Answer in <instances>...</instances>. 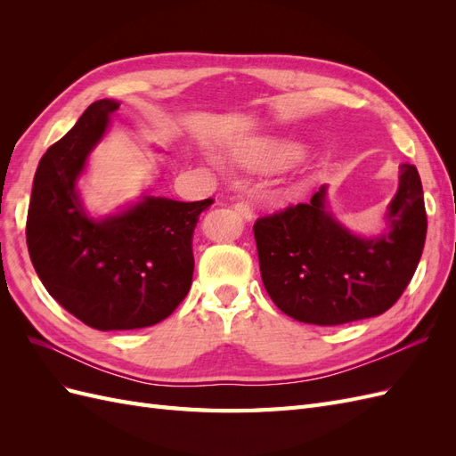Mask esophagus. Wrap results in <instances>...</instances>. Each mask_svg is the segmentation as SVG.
<instances>
[{
  "label": "esophagus",
  "mask_w": 456,
  "mask_h": 456,
  "mask_svg": "<svg viewBox=\"0 0 456 456\" xmlns=\"http://www.w3.org/2000/svg\"><path fill=\"white\" fill-rule=\"evenodd\" d=\"M233 209H236V213H240L245 220L253 218V207L247 201H238L236 205H233Z\"/></svg>",
  "instance_id": "obj_1"
}]
</instances>
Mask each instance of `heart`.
<instances>
[{
	"label": "heart",
	"mask_w": 456,
	"mask_h": 456,
	"mask_svg": "<svg viewBox=\"0 0 456 456\" xmlns=\"http://www.w3.org/2000/svg\"><path fill=\"white\" fill-rule=\"evenodd\" d=\"M298 158V150L291 144H258L245 151V161L255 169H278Z\"/></svg>",
	"instance_id": "1"
}]
</instances>
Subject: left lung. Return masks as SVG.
Instances as JSON below:
<instances>
[{"instance_id":"8db88e82","label":"left lung","mask_w":456,"mask_h":456,"mask_svg":"<svg viewBox=\"0 0 456 456\" xmlns=\"http://www.w3.org/2000/svg\"><path fill=\"white\" fill-rule=\"evenodd\" d=\"M386 220L388 233L354 236L325 209V186L310 203L260 216L253 232L262 283L273 305L314 325H342L392 308L412 280L426 241L415 165H399V188Z\"/></svg>"}]
</instances>
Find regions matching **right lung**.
Returning a JSON list of instances; mask_svg holds the SVG:
<instances>
[{"label":"right lung","mask_w":456,"mask_h":456,"mask_svg":"<svg viewBox=\"0 0 456 456\" xmlns=\"http://www.w3.org/2000/svg\"><path fill=\"white\" fill-rule=\"evenodd\" d=\"M114 101L93 102L39 159L26 218V243L47 293L79 322L129 330L169 317L190 291L191 238L213 200L144 196L114 216L94 220L76 183L102 139Z\"/></svg>","instance_id":"add662e5"}]
</instances>
